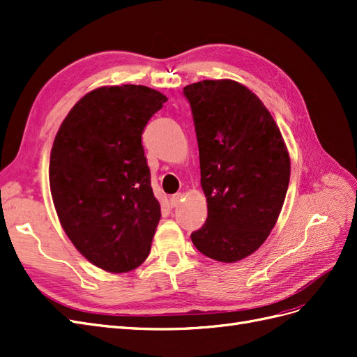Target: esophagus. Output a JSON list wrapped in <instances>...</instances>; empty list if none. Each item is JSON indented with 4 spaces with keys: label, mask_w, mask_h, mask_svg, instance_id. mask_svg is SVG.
Masks as SVG:
<instances>
[{
    "label": "esophagus",
    "mask_w": 357,
    "mask_h": 357,
    "mask_svg": "<svg viewBox=\"0 0 357 357\" xmlns=\"http://www.w3.org/2000/svg\"><path fill=\"white\" fill-rule=\"evenodd\" d=\"M183 193H176V195H172L171 198H169V202H171V207H178L180 205V202L183 201Z\"/></svg>",
    "instance_id": "esophagus-1"
}]
</instances>
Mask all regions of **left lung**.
I'll use <instances>...</instances> for the list:
<instances>
[{
	"mask_svg": "<svg viewBox=\"0 0 357 357\" xmlns=\"http://www.w3.org/2000/svg\"><path fill=\"white\" fill-rule=\"evenodd\" d=\"M183 92L195 123L208 208L190 238L214 261L238 262L277 223L290 178L287 147L271 113L244 84L202 80Z\"/></svg>",
	"mask_w": 357,
	"mask_h": 357,
	"instance_id": "1",
	"label": "left lung"
}]
</instances>
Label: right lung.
<instances>
[{"instance_id":"add662e5","label":"right lung","mask_w":357,"mask_h":357,"mask_svg":"<svg viewBox=\"0 0 357 357\" xmlns=\"http://www.w3.org/2000/svg\"><path fill=\"white\" fill-rule=\"evenodd\" d=\"M167 100L142 84L101 86L75 102L53 142L49 181L59 222L104 271H132L150 253L160 205L142 134Z\"/></svg>"}]
</instances>
